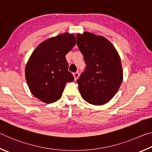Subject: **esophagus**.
Returning a JSON list of instances; mask_svg holds the SVG:
<instances>
[{
  "instance_id": "obj_1",
  "label": "esophagus",
  "mask_w": 152,
  "mask_h": 152,
  "mask_svg": "<svg viewBox=\"0 0 152 152\" xmlns=\"http://www.w3.org/2000/svg\"><path fill=\"white\" fill-rule=\"evenodd\" d=\"M73 76H74V79L75 80H77L79 77V73L78 72H76V73H73Z\"/></svg>"
}]
</instances>
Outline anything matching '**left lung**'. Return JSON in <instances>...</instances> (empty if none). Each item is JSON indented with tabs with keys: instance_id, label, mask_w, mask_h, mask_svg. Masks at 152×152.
<instances>
[{
	"instance_id": "obj_1",
	"label": "left lung",
	"mask_w": 152,
	"mask_h": 152,
	"mask_svg": "<svg viewBox=\"0 0 152 152\" xmlns=\"http://www.w3.org/2000/svg\"><path fill=\"white\" fill-rule=\"evenodd\" d=\"M77 46L86 67L77 81L83 99L102 105L118 92L123 81L121 58L113 44L103 36L89 32L77 35Z\"/></svg>"
}]
</instances>
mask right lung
I'll return each mask as SVG.
<instances>
[{"label": "right lung", "mask_w": 152, "mask_h": 152, "mask_svg": "<svg viewBox=\"0 0 152 152\" xmlns=\"http://www.w3.org/2000/svg\"><path fill=\"white\" fill-rule=\"evenodd\" d=\"M75 44L74 34H61L42 42L29 57L25 66L26 81L31 94L41 102H57L66 83L74 80L65 55Z\"/></svg>", "instance_id": "1"}]
</instances>
